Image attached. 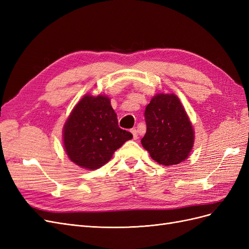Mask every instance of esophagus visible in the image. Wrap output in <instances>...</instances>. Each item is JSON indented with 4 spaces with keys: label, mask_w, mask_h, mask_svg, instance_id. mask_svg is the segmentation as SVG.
I'll return each instance as SVG.
<instances>
[{
    "label": "esophagus",
    "mask_w": 249,
    "mask_h": 249,
    "mask_svg": "<svg viewBox=\"0 0 249 249\" xmlns=\"http://www.w3.org/2000/svg\"><path fill=\"white\" fill-rule=\"evenodd\" d=\"M131 133L133 134L134 140H137V139H138V132H137V130H136V129H132V130H131Z\"/></svg>",
    "instance_id": "1"
}]
</instances>
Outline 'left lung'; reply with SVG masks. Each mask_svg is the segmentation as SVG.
Returning <instances> with one entry per match:
<instances>
[{"mask_svg":"<svg viewBox=\"0 0 249 249\" xmlns=\"http://www.w3.org/2000/svg\"><path fill=\"white\" fill-rule=\"evenodd\" d=\"M146 133L141 144L156 162L171 166L185 161L194 144V130L178 97L155 95L144 112Z\"/></svg>","mask_w":249,"mask_h":249,"instance_id":"obj_1","label":"left lung"}]
</instances>
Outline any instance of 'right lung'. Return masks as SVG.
Listing matches in <instances>:
<instances>
[{
  "mask_svg": "<svg viewBox=\"0 0 249 249\" xmlns=\"http://www.w3.org/2000/svg\"><path fill=\"white\" fill-rule=\"evenodd\" d=\"M133 135L120 129L107 95L86 94L76 105L63 127V145L71 161L86 169L109 162Z\"/></svg>",
  "mask_w": 249,
  "mask_h": 249,
  "instance_id": "right-lung-1",
  "label": "right lung"
}]
</instances>
